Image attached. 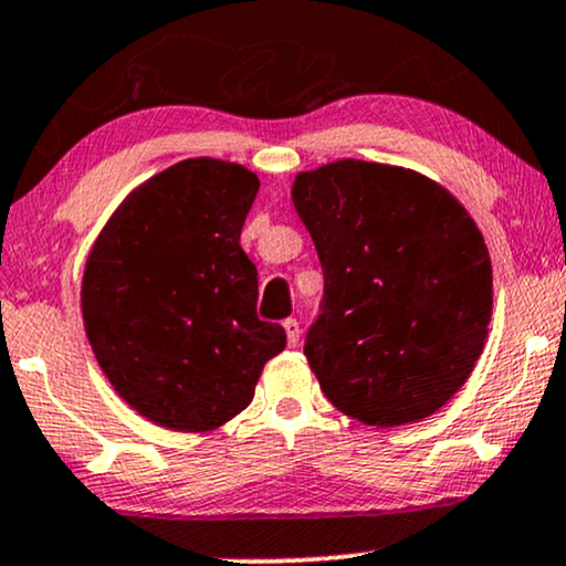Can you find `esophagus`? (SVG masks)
Returning <instances> with one entry per match:
<instances>
[{"mask_svg":"<svg viewBox=\"0 0 566 566\" xmlns=\"http://www.w3.org/2000/svg\"><path fill=\"white\" fill-rule=\"evenodd\" d=\"M282 326H284V332H287V345L295 347L300 342V324L295 318H287Z\"/></svg>","mask_w":566,"mask_h":566,"instance_id":"1","label":"esophagus"}]
</instances>
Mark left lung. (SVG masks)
I'll use <instances>...</instances> for the list:
<instances>
[{
    "instance_id": "8db88e82",
    "label": "left lung",
    "mask_w": 566,
    "mask_h": 566,
    "mask_svg": "<svg viewBox=\"0 0 566 566\" xmlns=\"http://www.w3.org/2000/svg\"><path fill=\"white\" fill-rule=\"evenodd\" d=\"M292 203L324 269L305 336L321 391L378 428L433 415L489 336L493 274L473 217L426 175L357 159L300 171Z\"/></svg>"
}]
</instances>
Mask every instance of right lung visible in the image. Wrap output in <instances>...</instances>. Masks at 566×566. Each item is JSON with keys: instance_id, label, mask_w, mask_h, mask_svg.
<instances>
[{"instance_id": "obj_1", "label": "right lung", "mask_w": 566, "mask_h": 566, "mask_svg": "<svg viewBox=\"0 0 566 566\" xmlns=\"http://www.w3.org/2000/svg\"><path fill=\"white\" fill-rule=\"evenodd\" d=\"M259 185L242 164H171L117 206L85 261L93 355L114 391L169 431L240 415L287 345L282 326L255 316L259 271L240 248Z\"/></svg>"}]
</instances>
